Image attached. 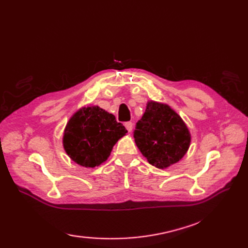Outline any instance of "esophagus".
I'll return each instance as SVG.
<instances>
[{
	"mask_svg": "<svg viewBox=\"0 0 248 248\" xmlns=\"http://www.w3.org/2000/svg\"><path fill=\"white\" fill-rule=\"evenodd\" d=\"M124 125H125V127H126V129L128 130L129 132H131V131H132V127H133V125H132V123H131V122H126Z\"/></svg>",
	"mask_w": 248,
	"mask_h": 248,
	"instance_id": "obj_1",
	"label": "esophagus"
}]
</instances>
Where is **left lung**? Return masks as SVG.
I'll use <instances>...</instances> for the list:
<instances>
[{"label":"left lung","instance_id":"1","mask_svg":"<svg viewBox=\"0 0 248 248\" xmlns=\"http://www.w3.org/2000/svg\"><path fill=\"white\" fill-rule=\"evenodd\" d=\"M136 144L149 163L166 169L187 152L190 133L183 120L167 104L148 102L133 131Z\"/></svg>","mask_w":248,"mask_h":248}]
</instances>
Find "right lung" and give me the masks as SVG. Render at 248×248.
I'll use <instances>...</instances> for the list:
<instances>
[{"mask_svg":"<svg viewBox=\"0 0 248 248\" xmlns=\"http://www.w3.org/2000/svg\"><path fill=\"white\" fill-rule=\"evenodd\" d=\"M126 133L114 115L99 107H88L77 111L67 123L63 145L73 161L95 168L108 159L112 147Z\"/></svg>","mask_w":248,"mask_h":248,"instance_id":"add662e5","label":"right lung"}]
</instances>
